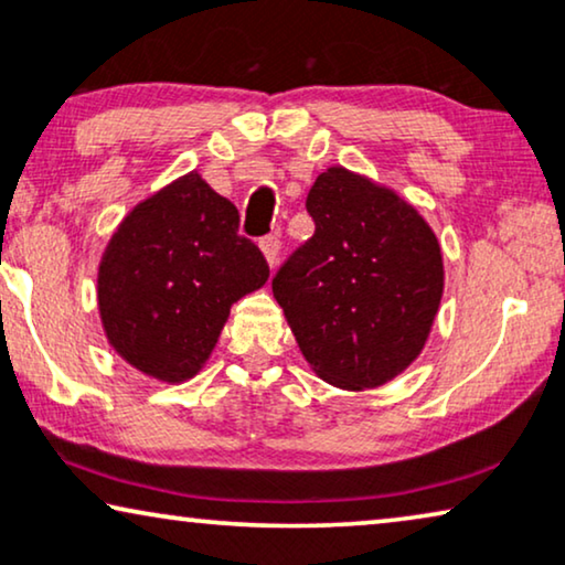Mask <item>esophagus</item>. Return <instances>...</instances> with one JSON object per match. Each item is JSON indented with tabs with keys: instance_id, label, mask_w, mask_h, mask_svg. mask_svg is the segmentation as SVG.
<instances>
[{
	"instance_id": "1",
	"label": "esophagus",
	"mask_w": 565,
	"mask_h": 565,
	"mask_svg": "<svg viewBox=\"0 0 565 565\" xmlns=\"http://www.w3.org/2000/svg\"><path fill=\"white\" fill-rule=\"evenodd\" d=\"M262 252H265V259L269 262V267L277 265V257H280V234H269L259 242Z\"/></svg>"
}]
</instances>
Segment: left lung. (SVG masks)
I'll return each instance as SVG.
<instances>
[{"label":"left lung","instance_id":"1","mask_svg":"<svg viewBox=\"0 0 565 565\" xmlns=\"http://www.w3.org/2000/svg\"><path fill=\"white\" fill-rule=\"evenodd\" d=\"M313 236L273 277L303 358L323 381L388 383L427 342L443 298L437 236L396 192L331 167L306 198Z\"/></svg>","mask_w":565,"mask_h":565}]
</instances>
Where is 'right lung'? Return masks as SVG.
Returning a JSON list of instances; mask_svg holds the SVG:
<instances>
[{
    "label": "right lung",
    "instance_id": "right-lung-1",
    "mask_svg": "<svg viewBox=\"0 0 565 565\" xmlns=\"http://www.w3.org/2000/svg\"><path fill=\"white\" fill-rule=\"evenodd\" d=\"M269 277L238 211L190 172L138 203L99 262L97 300L115 352L141 373L188 381L213 352L231 303Z\"/></svg>",
    "mask_w": 565,
    "mask_h": 565
}]
</instances>
